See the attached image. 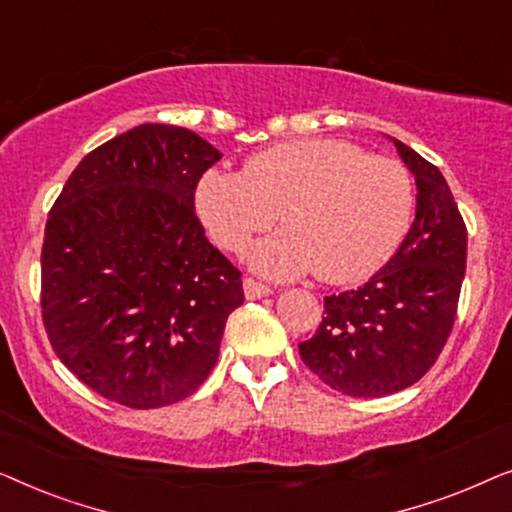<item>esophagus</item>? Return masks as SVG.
I'll return each mask as SVG.
<instances>
[{
	"mask_svg": "<svg viewBox=\"0 0 512 512\" xmlns=\"http://www.w3.org/2000/svg\"><path fill=\"white\" fill-rule=\"evenodd\" d=\"M270 293H272V289L268 284L258 282V279H254V277L244 279V296H247V300L265 298V296H270Z\"/></svg>",
	"mask_w": 512,
	"mask_h": 512,
	"instance_id": "esophagus-1",
	"label": "esophagus"
}]
</instances>
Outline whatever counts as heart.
Wrapping results in <instances>:
<instances>
[{"label":"heart","instance_id":"obj_1","mask_svg":"<svg viewBox=\"0 0 512 512\" xmlns=\"http://www.w3.org/2000/svg\"><path fill=\"white\" fill-rule=\"evenodd\" d=\"M200 219L226 251L272 279L317 270L324 282H361L382 268L408 233L415 193L403 163L345 139H296L247 160L244 172L212 170L195 195Z\"/></svg>","mask_w":512,"mask_h":512}]
</instances>
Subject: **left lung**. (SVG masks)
Returning a JSON list of instances; mask_svg holds the SVG:
<instances>
[{
    "instance_id": "1",
    "label": "left lung",
    "mask_w": 512,
    "mask_h": 512,
    "mask_svg": "<svg viewBox=\"0 0 512 512\" xmlns=\"http://www.w3.org/2000/svg\"><path fill=\"white\" fill-rule=\"evenodd\" d=\"M415 174L417 214L391 261L356 291L324 298L300 359L326 387L380 398L415 384L443 352L466 272V223L436 165L394 139Z\"/></svg>"
}]
</instances>
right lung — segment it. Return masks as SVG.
<instances>
[{"instance_id":"1","label":"right lung","mask_w":512,"mask_h":512,"mask_svg":"<svg viewBox=\"0 0 512 512\" xmlns=\"http://www.w3.org/2000/svg\"><path fill=\"white\" fill-rule=\"evenodd\" d=\"M221 153L146 123L76 165L48 212L41 319L53 352L118 405L191 396L219 359L242 272L205 237L195 188Z\"/></svg>"}]
</instances>
